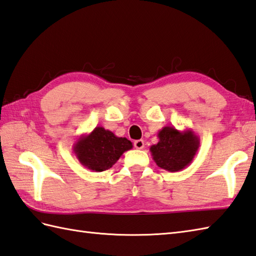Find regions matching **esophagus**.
Wrapping results in <instances>:
<instances>
[{
  "label": "esophagus",
  "instance_id": "34e87169",
  "mask_svg": "<svg viewBox=\"0 0 256 256\" xmlns=\"http://www.w3.org/2000/svg\"><path fill=\"white\" fill-rule=\"evenodd\" d=\"M134 146L136 149H139V150L144 149V140H136L134 142Z\"/></svg>",
  "mask_w": 256,
  "mask_h": 256
}]
</instances>
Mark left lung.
Wrapping results in <instances>:
<instances>
[{
  "label": "left lung",
  "mask_w": 256,
  "mask_h": 256,
  "mask_svg": "<svg viewBox=\"0 0 256 256\" xmlns=\"http://www.w3.org/2000/svg\"><path fill=\"white\" fill-rule=\"evenodd\" d=\"M158 142L150 148L152 158L158 168L178 172L188 166L200 148V137L192 129L183 132L173 126L163 127L158 132Z\"/></svg>",
  "instance_id": "1"
}]
</instances>
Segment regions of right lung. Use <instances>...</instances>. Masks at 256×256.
I'll list each match as a JSON object with an SVG mask.
<instances>
[{"label":"right lung","instance_id":"add662e5","mask_svg":"<svg viewBox=\"0 0 256 256\" xmlns=\"http://www.w3.org/2000/svg\"><path fill=\"white\" fill-rule=\"evenodd\" d=\"M132 149V142L103 127H95L88 134H81L73 144V152L83 166L94 172L110 168L124 152Z\"/></svg>","mask_w":256,"mask_h":256}]
</instances>
